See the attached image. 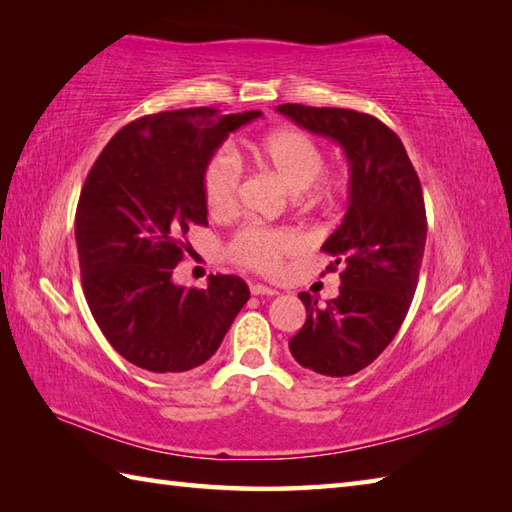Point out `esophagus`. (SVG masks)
Returning <instances> with one entry per match:
<instances>
[{
  "instance_id": "1",
  "label": "esophagus",
  "mask_w": 512,
  "mask_h": 512,
  "mask_svg": "<svg viewBox=\"0 0 512 512\" xmlns=\"http://www.w3.org/2000/svg\"><path fill=\"white\" fill-rule=\"evenodd\" d=\"M250 292H253L255 297H259V295H266V297H273V295H277V290H275V288L264 286V284H253V286H250Z\"/></svg>"
}]
</instances>
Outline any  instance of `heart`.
<instances>
[{"instance_id":"b5f03b06","label":"heart","mask_w":512,"mask_h":512,"mask_svg":"<svg viewBox=\"0 0 512 512\" xmlns=\"http://www.w3.org/2000/svg\"><path fill=\"white\" fill-rule=\"evenodd\" d=\"M250 154L259 167L275 173L290 193H303L312 202H328L343 187L339 178L319 180L325 162L323 149L317 140L299 129L270 132L250 147ZM239 180H242L239 160L231 151H217L202 176L204 202L211 213L226 215L235 209ZM301 246V237L288 228L246 226L231 239L228 255L235 264L255 270V273L275 275L290 257L299 253Z\"/></svg>"}]
</instances>
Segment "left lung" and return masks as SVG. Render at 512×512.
<instances>
[{
	"label": "left lung",
	"instance_id": "1",
	"mask_svg": "<svg viewBox=\"0 0 512 512\" xmlns=\"http://www.w3.org/2000/svg\"><path fill=\"white\" fill-rule=\"evenodd\" d=\"M308 132L332 138L350 165V204L321 250L341 270L339 297L301 292L306 323L288 347L323 376H352L374 363L407 317L427 242L418 173L400 138L378 118L341 107L277 105Z\"/></svg>",
	"mask_w": 512,
	"mask_h": 512
}]
</instances>
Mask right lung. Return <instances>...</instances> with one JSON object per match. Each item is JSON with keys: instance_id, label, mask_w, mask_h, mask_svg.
Instances as JSON below:
<instances>
[{"instance_id": "add662e5", "label": "right lung", "mask_w": 512, "mask_h": 512, "mask_svg": "<svg viewBox=\"0 0 512 512\" xmlns=\"http://www.w3.org/2000/svg\"><path fill=\"white\" fill-rule=\"evenodd\" d=\"M262 116L193 107L125 125L96 158L76 206V250L94 321L114 350L156 374L217 352L250 292L235 275L204 290L173 281L189 226H209L202 176L228 134Z\"/></svg>"}]
</instances>
